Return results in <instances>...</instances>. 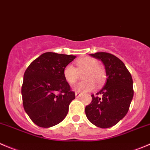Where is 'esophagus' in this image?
I'll return each instance as SVG.
<instances>
[{"label":"esophagus","instance_id":"obj_1","mask_svg":"<svg viewBox=\"0 0 150 150\" xmlns=\"http://www.w3.org/2000/svg\"><path fill=\"white\" fill-rule=\"evenodd\" d=\"M75 97H76L77 98H78V97H81V94H80V93H78V92H76L75 93Z\"/></svg>","mask_w":150,"mask_h":150}]
</instances>
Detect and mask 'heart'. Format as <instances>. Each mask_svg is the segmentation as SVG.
<instances>
[{"label": "heart", "mask_w": 150, "mask_h": 150, "mask_svg": "<svg viewBox=\"0 0 150 150\" xmlns=\"http://www.w3.org/2000/svg\"><path fill=\"white\" fill-rule=\"evenodd\" d=\"M77 67L69 64L63 71L64 77L69 84H75L80 77V72H85L84 79L86 81L78 83L73 87L74 91L78 93H86L92 91L97 83L98 86L104 83L106 73L104 68L99 65L97 59L91 57H84L77 61Z\"/></svg>", "instance_id": "obj_1"}]
</instances>
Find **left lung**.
I'll return each mask as SVG.
<instances>
[{"label": "left lung", "instance_id": "left-lung-1", "mask_svg": "<svg viewBox=\"0 0 150 150\" xmlns=\"http://www.w3.org/2000/svg\"><path fill=\"white\" fill-rule=\"evenodd\" d=\"M105 67L107 81L97 92L102 97L91 95V103L86 107L90 122L101 128H108L122 120L130 108L133 97V79L125 64L114 55L105 52L91 53Z\"/></svg>", "mask_w": 150, "mask_h": 150}]
</instances>
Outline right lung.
<instances>
[{
	"label": "right lung",
	"mask_w": 150,
	"mask_h": 150,
	"mask_svg": "<svg viewBox=\"0 0 150 150\" xmlns=\"http://www.w3.org/2000/svg\"><path fill=\"white\" fill-rule=\"evenodd\" d=\"M75 57L47 52L26 69L21 89L23 104L26 114L36 125L53 127L66 117L75 95L63 71Z\"/></svg>",
	"instance_id": "1"
}]
</instances>
